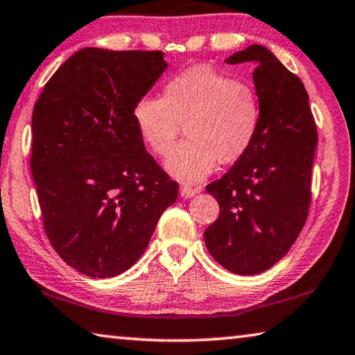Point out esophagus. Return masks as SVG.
I'll list each match as a JSON object with an SVG mask.
<instances>
[{
  "label": "esophagus",
  "instance_id": "esophagus-1",
  "mask_svg": "<svg viewBox=\"0 0 355 355\" xmlns=\"http://www.w3.org/2000/svg\"><path fill=\"white\" fill-rule=\"evenodd\" d=\"M196 193H198V191L188 187V184H182V187H180V196H182L183 199L193 198V196H196Z\"/></svg>",
  "mask_w": 355,
  "mask_h": 355
}]
</instances>
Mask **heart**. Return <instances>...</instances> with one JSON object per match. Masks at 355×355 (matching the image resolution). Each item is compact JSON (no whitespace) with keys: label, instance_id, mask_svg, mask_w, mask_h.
I'll return each instance as SVG.
<instances>
[{"label":"heart","instance_id":"1","mask_svg":"<svg viewBox=\"0 0 355 355\" xmlns=\"http://www.w3.org/2000/svg\"><path fill=\"white\" fill-rule=\"evenodd\" d=\"M132 120L157 156L170 155L184 125L190 140L168 157L166 168L184 183H198L218 159L229 164L250 150L261 125V101L251 83L196 66L167 80L162 98H140Z\"/></svg>","mask_w":355,"mask_h":355}]
</instances>
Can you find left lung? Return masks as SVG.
<instances>
[{
  "label": "left lung",
  "mask_w": 355,
  "mask_h": 355,
  "mask_svg": "<svg viewBox=\"0 0 355 355\" xmlns=\"http://www.w3.org/2000/svg\"><path fill=\"white\" fill-rule=\"evenodd\" d=\"M226 63L254 64L261 125L250 150L207 184L219 216L204 239L229 272L256 275L283 259L305 226L318 129L302 80L268 49L254 44Z\"/></svg>",
  "instance_id": "left-lung-1"
}]
</instances>
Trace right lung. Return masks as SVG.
I'll list each match as a JSON object with an SVG mask.
<instances>
[{
    "label": "right lung",
    "mask_w": 355,
    "mask_h": 355,
    "mask_svg": "<svg viewBox=\"0 0 355 355\" xmlns=\"http://www.w3.org/2000/svg\"><path fill=\"white\" fill-rule=\"evenodd\" d=\"M159 50L87 47L33 109L31 173L44 230L67 266L112 278L147 250L178 183L145 150L132 109L166 71Z\"/></svg>",
    "instance_id": "obj_1"
}]
</instances>
